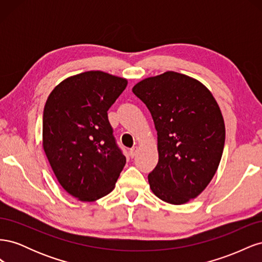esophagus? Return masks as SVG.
Instances as JSON below:
<instances>
[{"instance_id":"esophagus-1","label":"esophagus","mask_w":262,"mask_h":262,"mask_svg":"<svg viewBox=\"0 0 262 262\" xmlns=\"http://www.w3.org/2000/svg\"><path fill=\"white\" fill-rule=\"evenodd\" d=\"M138 150H139V148L137 147V146H134V147H132L131 149H130V156L131 157H134L137 155V153H138Z\"/></svg>"}]
</instances>
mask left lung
<instances>
[{"label":"left lung","instance_id":"left-lung-1","mask_svg":"<svg viewBox=\"0 0 262 262\" xmlns=\"http://www.w3.org/2000/svg\"><path fill=\"white\" fill-rule=\"evenodd\" d=\"M157 131L158 163L148 173L153 193L171 204L199 195L215 175L225 124L211 92L194 78L168 71L134 85Z\"/></svg>","mask_w":262,"mask_h":262}]
</instances>
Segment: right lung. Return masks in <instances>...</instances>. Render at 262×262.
<instances>
[{
	"instance_id": "add662e5",
	"label": "right lung",
	"mask_w": 262,
	"mask_h": 262,
	"mask_svg": "<svg viewBox=\"0 0 262 262\" xmlns=\"http://www.w3.org/2000/svg\"><path fill=\"white\" fill-rule=\"evenodd\" d=\"M125 78L89 71L50 93L42 117V146L62 188L84 202L114 190L125 165L108 120V109L125 90Z\"/></svg>"
}]
</instances>
